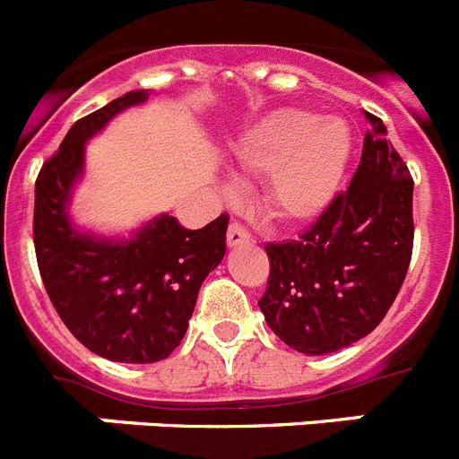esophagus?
I'll list each match as a JSON object with an SVG mask.
<instances>
[{
    "label": "esophagus",
    "instance_id": "34e87169",
    "mask_svg": "<svg viewBox=\"0 0 459 459\" xmlns=\"http://www.w3.org/2000/svg\"><path fill=\"white\" fill-rule=\"evenodd\" d=\"M250 241H253V237H250L248 227L238 221L230 222V230H227V243H230V246H241V243Z\"/></svg>",
    "mask_w": 459,
    "mask_h": 459
}]
</instances>
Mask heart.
Returning a JSON list of instances; mask_svg holds the SVG:
<instances>
[{
	"label": "heart",
	"mask_w": 459,
	"mask_h": 459,
	"mask_svg": "<svg viewBox=\"0 0 459 459\" xmlns=\"http://www.w3.org/2000/svg\"><path fill=\"white\" fill-rule=\"evenodd\" d=\"M351 156V133L342 119L306 109H278L253 126L234 147L246 172L269 174L264 200L285 221L319 216L338 193Z\"/></svg>",
	"instance_id": "b5f03b06"
}]
</instances>
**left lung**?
<instances>
[{
	"mask_svg": "<svg viewBox=\"0 0 459 459\" xmlns=\"http://www.w3.org/2000/svg\"><path fill=\"white\" fill-rule=\"evenodd\" d=\"M347 190L296 238L266 243V324L301 354H331L366 338L386 317L413 250V179L379 117Z\"/></svg>",
	"mask_w": 459,
	"mask_h": 459,
	"instance_id": "left-lung-1",
	"label": "left lung"
}]
</instances>
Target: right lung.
<instances>
[{
	"mask_svg": "<svg viewBox=\"0 0 459 459\" xmlns=\"http://www.w3.org/2000/svg\"><path fill=\"white\" fill-rule=\"evenodd\" d=\"M142 100L147 91L124 93L75 121L36 177L34 248L48 296L89 351L117 363H156L179 347L202 282L225 255L230 225L227 213L202 230L160 216L121 243L73 230L66 204L84 142Z\"/></svg>",
	"mask_w": 459,
	"mask_h": 459,
	"instance_id": "right-lung-1",
	"label": "right lung"
}]
</instances>
